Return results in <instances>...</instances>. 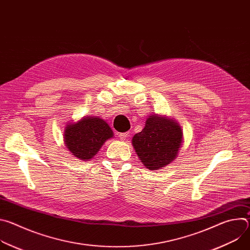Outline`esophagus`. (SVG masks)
Here are the masks:
<instances>
[{
  "mask_svg": "<svg viewBox=\"0 0 250 250\" xmlns=\"http://www.w3.org/2000/svg\"><path fill=\"white\" fill-rule=\"evenodd\" d=\"M128 136V132H123V133H119V137L121 139H125Z\"/></svg>",
  "mask_w": 250,
  "mask_h": 250,
  "instance_id": "esophagus-1",
  "label": "esophagus"
}]
</instances>
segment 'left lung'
<instances>
[{"instance_id": "8db88e82", "label": "left lung", "mask_w": 250, "mask_h": 250, "mask_svg": "<svg viewBox=\"0 0 250 250\" xmlns=\"http://www.w3.org/2000/svg\"><path fill=\"white\" fill-rule=\"evenodd\" d=\"M181 144V127L173 120L157 116H150L145 128L132 137L136 154L149 170H157L171 163Z\"/></svg>"}]
</instances>
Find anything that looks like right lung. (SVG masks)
<instances>
[{
    "label": "right lung",
    "instance_id": "obj_1",
    "mask_svg": "<svg viewBox=\"0 0 250 250\" xmlns=\"http://www.w3.org/2000/svg\"><path fill=\"white\" fill-rule=\"evenodd\" d=\"M113 135V130L104 120L87 117L66 126L64 141L68 150L75 157L89 160L96 155L105 140Z\"/></svg>",
    "mask_w": 250,
    "mask_h": 250
}]
</instances>
